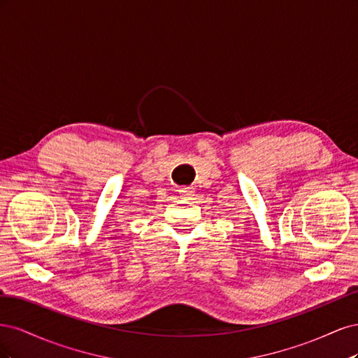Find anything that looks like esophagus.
<instances>
[{"label":"esophagus","instance_id":"1","mask_svg":"<svg viewBox=\"0 0 358 358\" xmlns=\"http://www.w3.org/2000/svg\"><path fill=\"white\" fill-rule=\"evenodd\" d=\"M180 197L182 199H191L194 196V192H196V189H194V187H182L178 189Z\"/></svg>","mask_w":358,"mask_h":358}]
</instances>
